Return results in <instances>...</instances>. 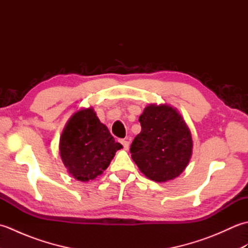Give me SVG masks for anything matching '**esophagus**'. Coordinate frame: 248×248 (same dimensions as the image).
Instances as JSON below:
<instances>
[{"instance_id":"obj_1","label":"esophagus","mask_w":248,"mask_h":248,"mask_svg":"<svg viewBox=\"0 0 248 248\" xmlns=\"http://www.w3.org/2000/svg\"><path fill=\"white\" fill-rule=\"evenodd\" d=\"M120 143L123 144V146H124V148L125 149V150H128L129 149V146H130V141L128 140H120Z\"/></svg>"}]
</instances>
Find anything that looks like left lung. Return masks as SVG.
Listing matches in <instances>:
<instances>
[{"mask_svg": "<svg viewBox=\"0 0 248 248\" xmlns=\"http://www.w3.org/2000/svg\"><path fill=\"white\" fill-rule=\"evenodd\" d=\"M139 120L141 131L130 148L135 164L155 182L177 178L187 166L193 148L182 116L167 104H149Z\"/></svg>", "mask_w": 248, "mask_h": 248, "instance_id": "obj_1", "label": "left lung"}]
</instances>
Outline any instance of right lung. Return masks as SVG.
<instances>
[{
    "mask_svg": "<svg viewBox=\"0 0 248 248\" xmlns=\"http://www.w3.org/2000/svg\"><path fill=\"white\" fill-rule=\"evenodd\" d=\"M121 148L123 145L116 143L93 108L73 114L60 140L62 163L73 178L83 182L101 175Z\"/></svg>",
    "mask_w": 248,
    "mask_h": 248,
    "instance_id": "right-lung-1",
    "label": "right lung"
}]
</instances>
